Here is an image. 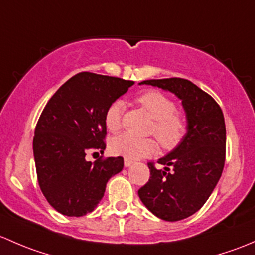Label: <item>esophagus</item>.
Wrapping results in <instances>:
<instances>
[{
	"label": "esophagus",
	"mask_w": 255,
	"mask_h": 255,
	"mask_svg": "<svg viewBox=\"0 0 255 255\" xmlns=\"http://www.w3.org/2000/svg\"><path fill=\"white\" fill-rule=\"evenodd\" d=\"M131 164H132V161H130V159H127V158H125V161H124V166L128 168V167H130Z\"/></svg>",
	"instance_id": "1"
}]
</instances>
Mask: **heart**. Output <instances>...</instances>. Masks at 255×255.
Listing matches in <instances>:
<instances>
[{"mask_svg": "<svg viewBox=\"0 0 255 255\" xmlns=\"http://www.w3.org/2000/svg\"><path fill=\"white\" fill-rule=\"evenodd\" d=\"M137 103L154 119L151 132L154 133L162 146L173 148L182 141L186 130L185 120L177 114L174 102L159 91H148L141 94ZM125 104L123 101H114L106 110L104 123L112 132L123 128V114ZM110 149L114 154L127 159H140L153 156L158 151V145L152 138H140L130 133H123L110 141Z\"/></svg>", "mask_w": 255, "mask_h": 255, "instance_id": "b5f03b06", "label": "heart"}]
</instances>
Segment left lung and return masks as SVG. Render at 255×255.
Returning a JSON list of instances; mask_svg holds the SVG:
<instances>
[{
  "label": "left lung",
  "instance_id": "obj_1",
  "mask_svg": "<svg viewBox=\"0 0 255 255\" xmlns=\"http://www.w3.org/2000/svg\"><path fill=\"white\" fill-rule=\"evenodd\" d=\"M148 85L170 92L182 101L186 133L173 151L148 164L151 177L138 196L147 209L164 221H179L206 203L225 166L226 127L219 104L211 96L184 78L148 80Z\"/></svg>",
  "mask_w": 255,
  "mask_h": 255
}]
</instances>
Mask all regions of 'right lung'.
I'll return each instance as SVG.
<instances>
[{
  "label": "right lung",
  "mask_w": 255,
  "mask_h": 255,
  "mask_svg": "<svg viewBox=\"0 0 255 255\" xmlns=\"http://www.w3.org/2000/svg\"><path fill=\"white\" fill-rule=\"evenodd\" d=\"M132 85L81 72L57 89L44 108L33 140L34 161L41 191L60 214L80 217L93 211L108 180L124 168L123 157L92 163L86 154L103 153L106 110Z\"/></svg>",
  "instance_id": "right-lung-1"
}]
</instances>
